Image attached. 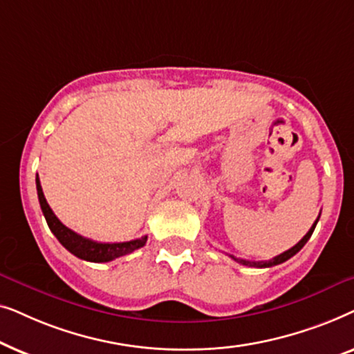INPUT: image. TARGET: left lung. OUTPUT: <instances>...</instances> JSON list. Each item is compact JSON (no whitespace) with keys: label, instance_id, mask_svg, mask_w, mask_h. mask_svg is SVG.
Segmentation results:
<instances>
[{"label":"left lung","instance_id":"left-lung-1","mask_svg":"<svg viewBox=\"0 0 354 354\" xmlns=\"http://www.w3.org/2000/svg\"><path fill=\"white\" fill-rule=\"evenodd\" d=\"M319 216H321V214H319ZM317 221H319V217H317V219H316V222H314V224H313L311 229H309L308 234L304 235L303 239L299 240L297 245L292 246V248L287 250V251H283L282 254L275 256V258H272V259H269V261H248V259H240V258H235V256H230V258H232V259H235L236 263H240V264H243V266H248V268H272V266L282 264V263H285V261H287V259L292 258V256L297 254L298 251L301 250L304 245H306V241H308L309 239H311L313 232H314V229H316V224H317Z\"/></svg>","mask_w":354,"mask_h":354}]
</instances>
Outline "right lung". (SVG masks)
I'll return each instance as SVG.
<instances>
[{
    "mask_svg": "<svg viewBox=\"0 0 354 354\" xmlns=\"http://www.w3.org/2000/svg\"><path fill=\"white\" fill-rule=\"evenodd\" d=\"M37 193H38V201H40L43 216L48 222V227L55 234V236L59 240V243L64 246L67 251H71L72 254L77 256V258L90 261V263H108V261H113L115 258H120V256L132 253V251L142 248L147 243L148 236L145 235L142 239L130 240V241H120V243H100V241H93L90 239H85L79 234H75L74 230L67 229V227L62 224V222L57 219L55 212L46 203V198L43 195L40 178H38L37 174Z\"/></svg>",
    "mask_w": 354,
    "mask_h": 354,
    "instance_id": "add662e5",
    "label": "right lung"
}]
</instances>
